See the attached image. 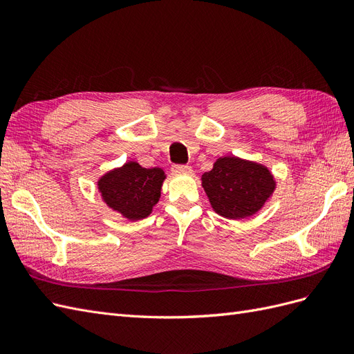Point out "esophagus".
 <instances>
[{"mask_svg":"<svg viewBox=\"0 0 354 354\" xmlns=\"http://www.w3.org/2000/svg\"><path fill=\"white\" fill-rule=\"evenodd\" d=\"M173 173L176 174H190L192 173V168L189 165H173Z\"/></svg>","mask_w":354,"mask_h":354,"instance_id":"esophagus-1","label":"esophagus"}]
</instances>
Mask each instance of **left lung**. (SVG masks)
<instances>
[{"mask_svg":"<svg viewBox=\"0 0 354 354\" xmlns=\"http://www.w3.org/2000/svg\"><path fill=\"white\" fill-rule=\"evenodd\" d=\"M211 205L220 216L239 220L259 211L274 190V180L266 167L236 156L216 160L202 176Z\"/></svg>","mask_w":354,"mask_h":354,"instance_id":"1","label":"left lung"}]
</instances>
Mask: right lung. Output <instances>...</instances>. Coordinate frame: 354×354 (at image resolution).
<instances>
[{"label": "right lung", "instance_id": "add662e5", "mask_svg": "<svg viewBox=\"0 0 354 354\" xmlns=\"http://www.w3.org/2000/svg\"><path fill=\"white\" fill-rule=\"evenodd\" d=\"M165 178L160 168H143L137 162L111 171L99 180V190L108 205L128 220H142L152 212Z\"/></svg>", "mask_w": 354, "mask_h": 354}]
</instances>
